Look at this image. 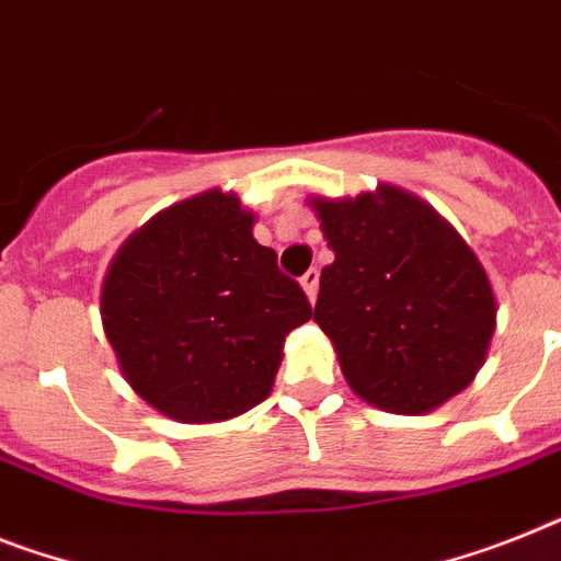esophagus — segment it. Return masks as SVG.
<instances>
[{
	"mask_svg": "<svg viewBox=\"0 0 561 561\" xmlns=\"http://www.w3.org/2000/svg\"><path fill=\"white\" fill-rule=\"evenodd\" d=\"M318 270H309L307 275L300 277V286H304V291H307L309 304H314V298H318Z\"/></svg>",
	"mask_w": 561,
	"mask_h": 561,
	"instance_id": "34e87169",
	"label": "esophagus"
}]
</instances>
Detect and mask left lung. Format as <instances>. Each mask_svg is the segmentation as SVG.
<instances>
[{
    "instance_id": "8db88e82",
    "label": "left lung",
    "mask_w": 561,
    "mask_h": 561,
    "mask_svg": "<svg viewBox=\"0 0 561 561\" xmlns=\"http://www.w3.org/2000/svg\"><path fill=\"white\" fill-rule=\"evenodd\" d=\"M335 261L314 323L350 390L383 413L421 415L470 387L496 332V291L467 240L407 188L307 197Z\"/></svg>"
}]
</instances>
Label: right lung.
Returning <instances> with one entry per match:
<instances>
[{
  "instance_id": "right-lung-1",
  "label": "right lung",
  "mask_w": 561,
  "mask_h": 561,
  "mask_svg": "<svg viewBox=\"0 0 561 561\" xmlns=\"http://www.w3.org/2000/svg\"><path fill=\"white\" fill-rule=\"evenodd\" d=\"M257 215L208 188L157 211L117 249L100 314L137 396L180 424H217L272 392L307 295L254 240Z\"/></svg>"
}]
</instances>
